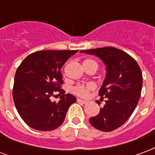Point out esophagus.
Segmentation results:
<instances>
[{
	"mask_svg": "<svg viewBox=\"0 0 155 155\" xmlns=\"http://www.w3.org/2000/svg\"><path fill=\"white\" fill-rule=\"evenodd\" d=\"M77 101L79 103H82V104H86V103H87V101H83V100H81V99H78Z\"/></svg>",
	"mask_w": 155,
	"mask_h": 155,
	"instance_id": "esophagus-1",
	"label": "esophagus"
}]
</instances>
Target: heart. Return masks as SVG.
Instances as JSON below:
<instances>
[{"mask_svg": "<svg viewBox=\"0 0 155 155\" xmlns=\"http://www.w3.org/2000/svg\"><path fill=\"white\" fill-rule=\"evenodd\" d=\"M83 66L84 69H87L89 67H94L96 70L98 69V64L97 62L94 60L91 59H85L83 61ZM94 89V85L92 84H78L76 86L73 88V92L74 94H77L79 96L81 97H85L87 96L89 92L92 91Z\"/></svg>", "mask_w": 155, "mask_h": 155, "instance_id": "b5f03b06", "label": "heart"}]
</instances>
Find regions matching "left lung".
<instances>
[{
    "label": "left lung",
    "mask_w": 155,
    "mask_h": 155,
    "mask_svg": "<svg viewBox=\"0 0 155 155\" xmlns=\"http://www.w3.org/2000/svg\"><path fill=\"white\" fill-rule=\"evenodd\" d=\"M81 52L96 55L106 65V76L99 91L101 99H106L105 104L90 123L104 132L116 130L133 114L140 100L143 84L140 65L126 52L114 47Z\"/></svg>",
    "instance_id": "obj_1"
}]
</instances>
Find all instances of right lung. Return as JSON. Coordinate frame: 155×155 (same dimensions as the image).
<instances>
[{
	"label": "right lung",
	"mask_w": 155,
	"mask_h": 155,
	"mask_svg": "<svg viewBox=\"0 0 155 155\" xmlns=\"http://www.w3.org/2000/svg\"><path fill=\"white\" fill-rule=\"evenodd\" d=\"M78 51H40L29 54L16 70L13 101L25 123L41 131H51L61 126L69 107L76 102L71 94L61 89L63 84L61 69ZM62 94L59 102L49 98L54 93Z\"/></svg>",
	"instance_id": "1"
}]
</instances>
